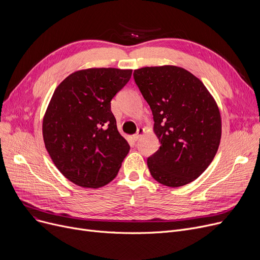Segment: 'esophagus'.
I'll return each instance as SVG.
<instances>
[{
    "label": "esophagus",
    "instance_id": "esophagus-1",
    "mask_svg": "<svg viewBox=\"0 0 260 260\" xmlns=\"http://www.w3.org/2000/svg\"><path fill=\"white\" fill-rule=\"evenodd\" d=\"M143 132H144V129H143V128H138L137 134H135V135L133 136V139H134L135 141H137V140L140 138V136L143 134Z\"/></svg>",
    "mask_w": 260,
    "mask_h": 260
}]
</instances>
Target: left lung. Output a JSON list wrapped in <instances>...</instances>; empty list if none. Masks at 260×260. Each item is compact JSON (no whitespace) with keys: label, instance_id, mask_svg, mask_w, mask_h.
<instances>
[{"label":"left lung","instance_id":"left-lung-1","mask_svg":"<svg viewBox=\"0 0 260 260\" xmlns=\"http://www.w3.org/2000/svg\"><path fill=\"white\" fill-rule=\"evenodd\" d=\"M134 79L152 109L160 147L147 158L153 178L178 187L192 182L213 161L221 138L218 106L202 82L177 66L143 67Z\"/></svg>","mask_w":260,"mask_h":260}]
</instances>
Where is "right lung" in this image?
Masks as SVG:
<instances>
[{
	"label": "right lung",
	"instance_id": "1",
	"mask_svg": "<svg viewBox=\"0 0 260 260\" xmlns=\"http://www.w3.org/2000/svg\"><path fill=\"white\" fill-rule=\"evenodd\" d=\"M132 70L89 68L63 80L43 119V138L57 169L82 187H101L117 176L129 152L117 128L111 101Z\"/></svg>",
	"mask_w": 260,
	"mask_h": 260
}]
</instances>
